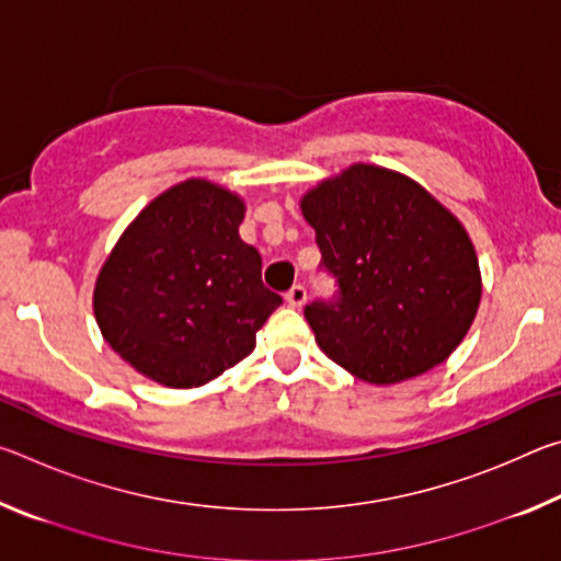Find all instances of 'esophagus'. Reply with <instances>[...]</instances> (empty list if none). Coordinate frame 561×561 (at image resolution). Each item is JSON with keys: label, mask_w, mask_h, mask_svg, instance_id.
Instances as JSON below:
<instances>
[{"label": "esophagus", "mask_w": 561, "mask_h": 561, "mask_svg": "<svg viewBox=\"0 0 561 561\" xmlns=\"http://www.w3.org/2000/svg\"><path fill=\"white\" fill-rule=\"evenodd\" d=\"M304 301H307V289H304L301 284H294V287L287 291V304L289 307H301Z\"/></svg>", "instance_id": "esophagus-1"}]
</instances>
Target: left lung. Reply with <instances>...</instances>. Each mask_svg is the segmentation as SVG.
<instances>
[{"mask_svg":"<svg viewBox=\"0 0 561 561\" xmlns=\"http://www.w3.org/2000/svg\"><path fill=\"white\" fill-rule=\"evenodd\" d=\"M336 301L304 309L319 348L366 383L388 386L443 364L482 297L468 230L413 178L354 163L299 201Z\"/></svg>","mask_w":561,"mask_h":561,"instance_id":"8db88e82","label":"left lung"}]
</instances>
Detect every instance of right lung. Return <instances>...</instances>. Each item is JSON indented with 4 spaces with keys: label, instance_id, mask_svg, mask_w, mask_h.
Wrapping results in <instances>:
<instances>
[{
    "label": "right lung",
    "instance_id": "right-lung-1",
    "mask_svg": "<svg viewBox=\"0 0 561 561\" xmlns=\"http://www.w3.org/2000/svg\"><path fill=\"white\" fill-rule=\"evenodd\" d=\"M247 205L205 178L168 187L138 213L103 262L93 317L140 376L197 388L250 356L282 304L262 257L242 242Z\"/></svg>",
    "mask_w": 561,
    "mask_h": 561
}]
</instances>
